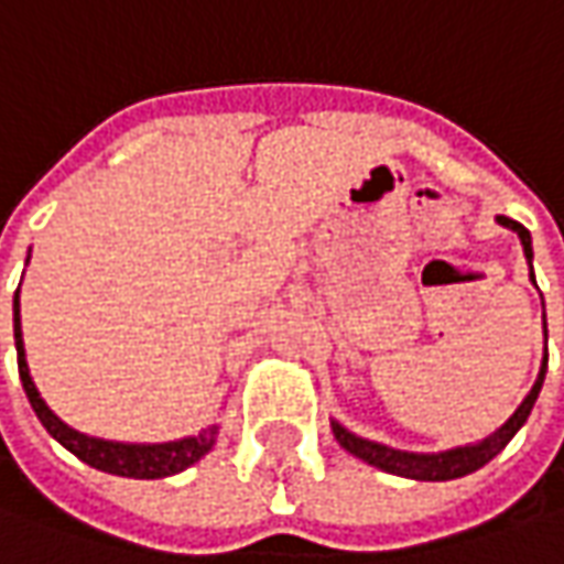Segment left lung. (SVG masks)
I'll return each instance as SVG.
<instances>
[{
  "mask_svg": "<svg viewBox=\"0 0 564 564\" xmlns=\"http://www.w3.org/2000/svg\"><path fill=\"white\" fill-rule=\"evenodd\" d=\"M496 221L518 234V240L524 246V259L531 264V259H534L531 230L524 224L506 218V215H499ZM531 281H534V268H531ZM543 330H546V315H543ZM543 378H546V356H543V365H540V375H536L531 393L521 399V405L514 409V415L499 431H494L490 437H484L480 443L456 446V449H446V453H405V449H393V446H383V443H375V440L356 437L352 431L343 427L340 421H330V427H334V437H337V443H340L346 453H352L356 458L375 465V468L387 471V475L412 477V480H456V477H465L477 471V468H484L490 458L499 456L506 449V443L521 431V424L531 415L536 397H540V387H543Z\"/></svg>",
  "mask_w": 564,
  "mask_h": 564,
  "instance_id": "8db88e82",
  "label": "left lung"
}]
</instances>
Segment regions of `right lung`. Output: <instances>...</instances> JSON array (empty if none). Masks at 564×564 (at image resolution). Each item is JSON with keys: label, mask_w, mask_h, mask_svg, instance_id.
Returning <instances> with one entry per match:
<instances>
[{"label": "right lung", "mask_w": 564, "mask_h": 564, "mask_svg": "<svg viewBox=\"0 0 564 564\" xmlns=\"http://www.w3.org/2000/svg\"><path fill=\"white\" fill-rule=\"evenodd\" d=\"M18 296H21V286H18V293H14V349H18V375H21L24 393H28L36 417L43 421V427H46L52 437L58 440L68 453H74L80 462H87L89 468H99V471H108V475L155 480V477H167L184 471V468H189L193 462H199V458L215 446V440H218V424L205 427L196 437L171 440V443H115V440L87 437V434L68 427V424L43 402L36 383L30 378L28 359H24V337H21V300H18Z\"/></svg>", "instance_id": "obj_1"}]
</instances>
